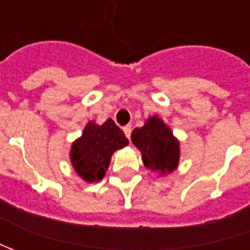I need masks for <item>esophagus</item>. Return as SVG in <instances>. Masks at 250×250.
Here are the masks:
<instances>
[{
    "label": "esophagus",
    "instance_id": "34e87169",
    "mask_svg": "<svg viewBox=\"0 0 250 250\" xmlns=\"http://www.w3.org/2000/svg\"><path fill=\"white\" fill-rule=\"evenodd\" d=\"M124 133H125V136L129 139L130 138V133H132V126L130 125H126V126H124Z\"/></svg>",
    "mask_w": 250,
    "mask_h": 250
}]
</instances>
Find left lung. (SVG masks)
Instances as JSON below:
<instances>
[{"label":"left lung","mask_w":250,"mask_h":250,"mask_svg":"<svg viewBox=\"0 0 250 250\" xmlns=\"http://www.w3.org/2000/svg\"><path fill=\"white\" fill-rule=\"evenodd\" d=\"M130 139L140 150L145 167L160 175L171 174L179 163V142L157 115L150 117L142 128H135Z\"/></svg>","instance_id":"left-lung-1"}]
</instances>
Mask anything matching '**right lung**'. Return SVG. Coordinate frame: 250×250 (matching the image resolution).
Listing matches in <instances>:
<instances>
[{
	"instance_id": "add662e5",
	"label": "right lung",
	"mask_w": 250,
	"mask_h": 250,
	"mask_svg": "<svg viewBox=\"0 0 250 250\" xmlns=\"http://www.w3.org/2000/svg\"><path fill=\"white\" fill-rule=\"evenodd\" d=\"M128 143L125 133L112 120H107L103 125L90 121L82 136L72 143L69 156L73 169L86 182L100 181L108 169L112 153Z\"/></svg>"
}]
</instances>
